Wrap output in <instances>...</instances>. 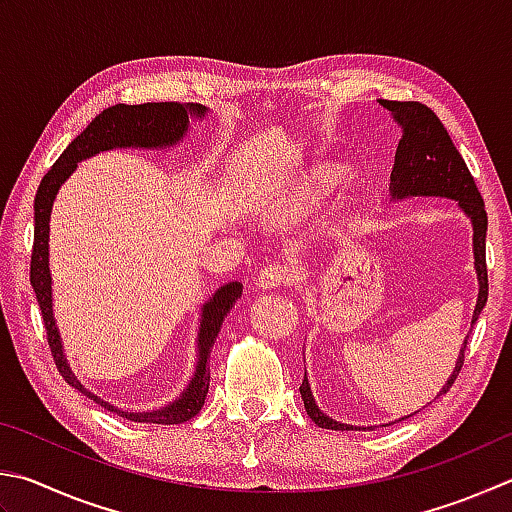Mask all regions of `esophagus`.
Listing matches in <instances>:
<instances>
[{
	"label": "esophagus",
	"mask_w": 512,
	"mask_h": 512,
	"mask_svg": "<svg viewBox=\"0 0 512 512\" xmlns=\"http://www.w3.org/2000/svg\"><path fill=\"white\" fill-rule=\"evenodd\" d=\"M295 280V268L291 264H268L257 275L259 291H271V288L291 284Z\"/></svg>",
	"instance_id": "obj_1"
}]
</instances>
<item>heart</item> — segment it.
Segmentation results:
<instances>
[{
	"label": "heart",
	"instance_id": "heart-1",
	"mask_svg": "<svg viewBox=\"0 0 512 512\" xmlns=\"http://www.w3.org/2000/svg\"><path fill=\"white\" fill-rule=\"evenodd\" d=\"M336 174L331 167H313L311 172L302 174L295 179L291 188L286 190L284 199L273 208V219L280 224H291V221L302 219L306 212L320 208L327 201L333 190H336Z\"/></svg>",
	"mask_w": 512,
	"mask_h": 512
}]
</instances>
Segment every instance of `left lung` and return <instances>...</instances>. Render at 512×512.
Returning <instances> with one entry per match:
<instances>
[{
  "mask_svg": "<svg viewBox=\"0 0 512 512\" xmlns=\"http://www.w3.org/2000/svg\"><path fill=\"white\" fill-rule=\"evenodd\" d=\"M396 125L401 127V141H398L396 159L392 167V176H389V194L394 201L412 199V197H445L457 201V206L463 210V215L470 219L472 224V253H475V273L479 282V295L475 304V313H472V327L479 320V313L488 302V271H486V230H488V215L483 208V199L472 179L466 161L461 159L457 147H454L448 129L436 118L430 107L421 105V102H398V100H380ZM468 336L463 340V347L459 351L457 365H454L450 378L445 380L441 392L436 398L443 396L452 387L454 378L459 376L463 367V353H466ZM300 394L306 407V414L311 416L315 425L324 427V430H360L358 425L340 423L336 418L324 414L318 403H315L309 378L300 385ZM412 416V414H410ZM403 416L398 421H405ZM392 425V423H387ZM369 430V427H362Z\"/></svg>",
  "mask_w": 512,
  "mask_h": 512,
  "instance_id": "8db88e82",
  "label": "left lung"
}]
</instances>
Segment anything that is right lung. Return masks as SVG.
I'll use <instances>...</instances> for the list:
<instances>
[{
    "label": "right lung",
    "mask_w": 512,
    "mask_h": 512,
    "mask_svg": "<svg viewBox=\"0 0 512 512\" xmlns=\"http://www.w3.org/2000/svg\"><path fill=\"white\" fill-rule=\"evenodd\" d=\"M208 114L206 105H181V102H145V105H114L91 120L85 132L73 138L67 150L60 154V159L53 163L49 172L35 194V235H33V255H31V286L40 304L46 338H49V347L53 353L55 365L67 383L78 389L82 396H87L96 405L105 407L107 412H114L118 416L127 418L134 423H159V425H176L190 421L192 416L201 412L203 403H206L208 387H210V351L212 345L221 331V322L230 313L232 304H235L244 286L241 282H228L219 286L215 295L201 306L199 318V333H197V367H194L192 380L188 387L159 410L147 412H134V410H120V407L111 405L105 398L89 392V389L80 383L78 376L73 374L69 367V360L64 356L60 329L55 324L53 315V282L49 271V224H51V210L53 201L58 197L62 183L76 172L80 161L91 159L100 152L109 150H170V147L179 145L185 136H188L190 118L201 120Z\"/></svg>",
    "instance_id": "add662e5"
}]
</instances>
